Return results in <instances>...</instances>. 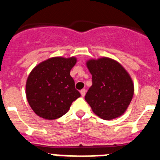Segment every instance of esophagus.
<instances>
[{
    "mask_svg": "<svg viewBox=\"0 0 160 160\" xmlns=\"http://www.w3.org/2000/svg\"><path fill=\"white\" fill-rule=\"evenodd\" d=\"M85 92H86V90L84 89V88H83L82 90H80V94H81L82 97H84V95H85Z\"/></svg>",
    "mask_w": 160,
    "mask_h": 160,
    "instance_id": "esophagus-1",
    "label": "esophagus"
}]
</instances>
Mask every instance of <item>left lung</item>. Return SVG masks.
Returning <instances> with one entry per match:
<instances>
[{"label":"left lung","mask_w":160,"mask_h":160,"mask_svg":"<svg viewBox=\"0 0 160 160\" xmlns=\"http://www.w3.org/2000/svg\"><path fill=\"white\" fill-rule=\"evenodd\" d=\"M86 66L92 76V84L84 98L92 112L104 120L122 116L134 92L128 72L118 61L108 57L88 59Z\"/></svg>","instance_id":"left-lung-1"}]
</instances>
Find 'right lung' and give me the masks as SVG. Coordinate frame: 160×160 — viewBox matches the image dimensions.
Returning a JSON list of instances; mask_svg holds the SVG:
<instances>
[{"label": "right lung", "instance_id": "1", "mask_svg": "<svg viewBox=\"0 0 160 160\" xmlns=\"http://www.w3.org/2000/svg\"><path fill=\"white\" fill-rule=\"evenodd\" d=\"M77 59L72 56L52 57L34 67L26 84V95L31 109L40 118H59L80 97L70 76Z\"/></svg>", "mask_w": 160, "mask_h": 160}]
</instances>
